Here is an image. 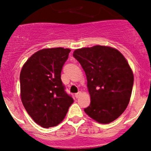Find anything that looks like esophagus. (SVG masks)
Returning <instances> with one entry per match:
<instances>
[{
	"label": "esophagus",
	"instance_id": "1",
	"mask_svg": "<svg viewBox=\"0 0 151 151\" xmlns=\"http://www.w3.org/2000/svg\"><path fill=\"white\" fill-rule=\"evenodd\" d=\"M81 94H82L81 92H78L76 94H75V97H76V98H78V97H79V96L81 95Z\"/></svg>",
	"mask_w": 151,
	"mask_h": 151
}]
</instances>
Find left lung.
<instances>
[{
    "label": "left lung",
    "instance_id": "left-lung-1",
    "mask_svg": "<svg viewBox=\"0 0 151 151\" xmlns=\"http://www.w3.org/2000/svg\"><path fill=\"white\" fill-rule=\"evenodd\" d=\"M73 57L87 78L91 104L86 114L102 124L116 119L129 104L134 83L128 61L118 50L101 45L76 49Z\"/></svg>",
    "mask_w": 151,
    "mask_h": 151
}]
</instances>
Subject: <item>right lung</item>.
I'll use <instances>...</instances> for the list:
<instances>
[{
  "label": "right lung",
  "mask_w": 151,
  "mask_h": 151,
  "mask_svg": "<svg viewBox=\"0 0 151 151\" xmlns=\"http://www.w3.org/2000/svg\"><path fill=\"white\" fill-rule=\"evenodd\" d=\"M70 51L63 47L42 49L31 56L21 69V101L28 114L41 127L60 123L74 101L65 91L60 78Z\"/></svg>",
  "instance_id": "right-lung-1"
}]
</instances>
